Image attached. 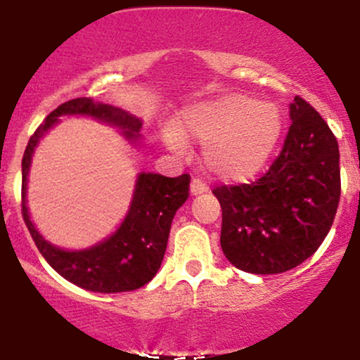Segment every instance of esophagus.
<instances>
[{"label":"esophagus","mask_w":360,"mask_h":360,"mask_svg":"<svg viewBox=\"0 0 360 360\" xmlns=\"http://www.w3.org/2000/svg\"><path fill=\"white\" fill-rule=\"evenodd\" d=\"M205 191H208V188H206V186L201 183L200 179H193L191 181V194H193V196H198V194H201Z\"/></svg>","instance_id":"1"}]
</instances>
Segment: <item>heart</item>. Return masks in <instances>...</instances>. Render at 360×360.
<instances>
[{"instance_id":"b5f03b06","label":"heart","mask_w":360,"mask_h":360,"mask_svg":"<svg viewBox=\"0 0 360 360\" xmlns=\"http://www.w3.org/2000/svg\"><path fill=\"white\" fill-rule=\"evenodd\" d=\"M279 111L243 94H225L198 103L176 120L164 140L184 152L186 142H203V162L225 183H245L257 176L281 137Z\"/></svg>"}]
</instances>
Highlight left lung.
Wrapping results in <instances>:
<instances>
[{
  "instance_id": "left-lung-1",
  "label": "left lung",
  "mask_w": 360,
  "mask_h": 360,
  "mask_svg": "<svg viewBox=\"0 0 360 360\" xmlns=\"http://www.w3.org/2000/svg\"><path fill=\"white\" fill-rule=\"evenodd\" d=\"M291 127L269 171L252 184L220 186V243L237 269L279 274L315 254L340 200L338 143L325 120L300 96Z\"/></svg>"
}]
</instances>
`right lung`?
<instances>
[{
  "instance_id": "obj_1",
  "label": "right lung",
  "mask_w": 360,
  "mask_h": 360,
  "mask_svg": "<svg viewBox=\"0 0 360 360\" xmlns=\"http://www.w3.org/2000/svg\"><path fill=\"white\" fill-rule=\"evenodd\" d=\"M60 117H89L118 128L134 147L142 142V120L122 108L76 98L56 108L28 140L22 160V213L37 249L64 279L94 292L134 291L147 284L159 271L177 210L189 196V174L166 177L140 172L135 181L130 206L118 229L110 237L81 250H68L45 240L30 220L27 206L28 172L35 148Z\"/></svg>"
}]
</instances>
